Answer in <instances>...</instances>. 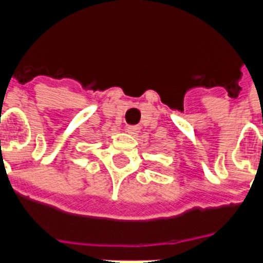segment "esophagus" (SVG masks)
Wrapping results in <instances>:
<instances>
[{
	"mask_svg": "<svg viewBox=\"0 0 263 263\" xmlns=\"http://www.w3.org/2000/svg\"><path fill=\"white\" fill-rule=\"evenodd\" d=\"M139 131H141V126L139 125H128L126 126V132H128V134H131V135H134V137H137L138 134H139Z\"/></svg>",
	"mask_w": 263,
	"mask_h": 263,
	"instance_id": "obj_1",
	"label": "esophagus"
}]
</instances>
